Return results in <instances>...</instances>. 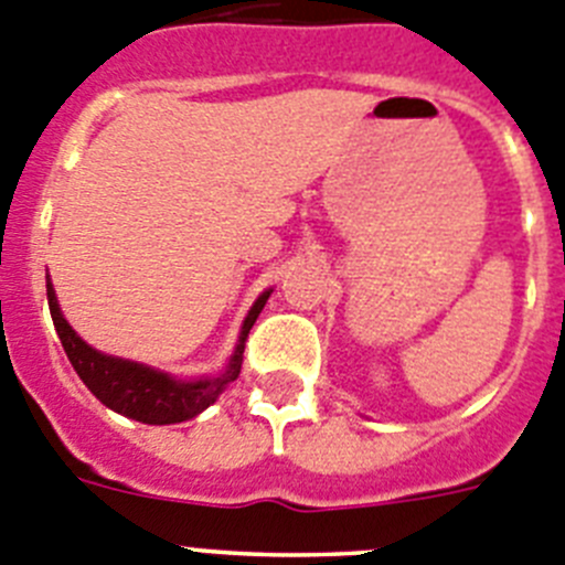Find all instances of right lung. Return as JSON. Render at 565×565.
<instances>
[{
    "mask_svg": "<svg viewBox=\"0 0 565 565\" xmlns=\"http://www.w3.org/2000/svg\"><path fill=\"white\" fill-rule=\"evenodd\" d=\"M273 289H264L256 298V303L247 312L245 323L238 329L236 349H233L231 360L216 377H196L182 380L160 371L154 365L137 363V360L115 358V354H104L98 349L86 343L78 332L67 323L64 312L55 298L53 281L47 276V301L50 315H53L55 332H58L61 345L67 352L70 363H73L75 374L84 380V385L98 396L106 408L115 414L129 416V419L143 422V425H177V422L194 419L200 416L207 405L220 399L222 391L238 377L242 371V354H245V340L250 334L253 323H256L258 312L264 309Z\"/></svg>",
    "mask_w": 565,
    "mask_h": 565,
    "instance_id": "add662e5",
    "label": "right lung"
}]
</instances>
